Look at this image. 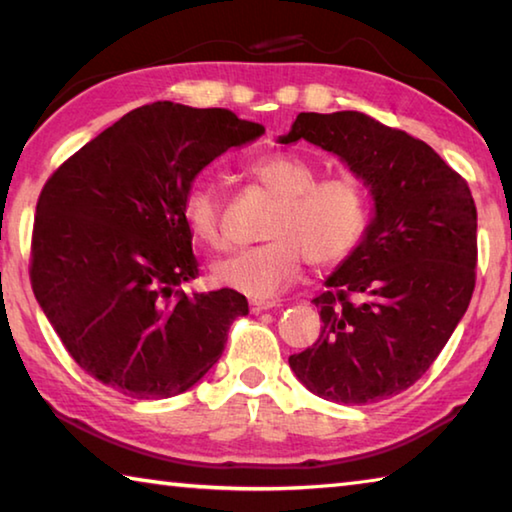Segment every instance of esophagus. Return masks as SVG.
<instances>
[{
	"label": "esophagus",
	"mask_w": 512,
	"mask_h": 512,
	"mask_svg": "<svg viewBox=\"0 0 512 512\" xmlns=\"http://www.w3.org/2000/svg\"><path fill=\"white\" fill-rule=\"evenodd\" d=\"M250 314H262L266 309H273V307H280L275 300H250Z\"/></svg>",
	"instance_id": "obj_1"
}]
</instances>
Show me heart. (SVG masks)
I'll use <instances>...</instances> for the list:
<instances>
[{"instance_id":"b5f03b06","label":"heart","mask_w":512,"mask_h":512,"mask_svg":"<svg viewBox=\"0 0 512 512\" xmlns=\"http://www.w3.org/2000/svg\"><path fill=\"white\" fill-rule=\"evenodd\" d=\"M248 171L280 205L266 228L271 241L214 264L212 275L221 287L255 300L275 298L298 280L305 259L314 266H336L366 237L370 205L357 178L318 180L309 162L284 153L259 158ZM183 219L198 244L223 248L221 201L214 185L198 180L187 189Z\"/></svg>"}]
</instances>
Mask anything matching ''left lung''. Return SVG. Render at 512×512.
Wrapping results in <instances>:
<instances>
[{"instance_id": "left-lung-1", "label": "left lung", "mask_w": 512, "mask_h": 512, "mask_svg": "<svg viewBox=\"0 0 512 512\" xmlns=\"http://www.w3.org/2000/svg\"><path fill=\"white\" fill-rule=\"evenodd\" d=\"M298 140L334 153L368 187L372 219L311 300L320 339L289 366L323 400H388L429 370L470 305L474 198L429 144L363 112H300L280 144Z\"/></svg>"}]
</instances>
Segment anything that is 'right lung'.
<instances>
[{"label": "right lung", "instance_id": "obj_1", "mask_svg": "<svg viewBox=\"0 0 512 512\" xmlns=\"http://www.w3.org/2000/svg\"><path fill=\"white\" fill-rule=\"evenodd\" d=\"M262 133L225 108L155 101L99 133L42 187L33 293L67 352L101 384L164 400L219 361L248 300L232 289H180L198 275L183 198L214 158Z\"/></svg>", "mask_w": 512, "mask_h": 512}]
</instances>
